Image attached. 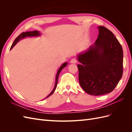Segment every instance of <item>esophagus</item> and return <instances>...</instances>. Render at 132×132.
<instances>
[{"label":"esophagus","mask_w":132,"mask_h":132,"mask_svg":"<svg viewBox=\"0 0 132 132\" xmlns=\"http://www.w3.org/2000/svg\"><path fill=\"white\" fill-rule=\"evenodd\" d=\"M77 59H75V58H73L70 61V63H74V64H75V63H77Z\"/></svg>","instance_id":"obj_1"}]
</instances>
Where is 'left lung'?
<instances>
[{"instance_id":"left-lung-1","label":"left lung","mask_w":132,"mask_h":132,"mask_svg":"<svg viewBox=\"0 0 132 132\" xmlns=\"http://www.w3.org/2000/svg\"><path fill=\"white\" fill-rule=\"evenodd\" d=\"M98 38L86 52L79 54L80 85L86 93L98 96L112 91L123 74L122 46L112 32L98 27Z\"/></svg>"}]
</instances>
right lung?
<instances>
[{"label": "right lung", "instance_id": "add662e5", "mask_svg": "<svg viewBox=\"0 0 132 132\" xmlns=\"http://www.w3.org/2000/svg\"><path fill=\"white\" fill-rule=\"evenodd\" d=\"M40 35V33L38 31H28V32H22L20 35L19 36H18V37L16 38V39H15V41H14L13 45H11V48H10V50H11L12 48H13V47L21 39H22L23 38L25 37H32V36H39ZM68 64V63H63V64L61 66V67L59 68V69H58V72L57 73V75H56V78H55V85H54V89H53V90L52 91L51 93L47 96L46 97V98H47L49 96H50L52 94L54 91L55 89V88H56L57 87V82H58V77H59V73H61V70L64 68Z\"/></svg>", "mask_w": 132, "mask_h": 132}]
</instances>
